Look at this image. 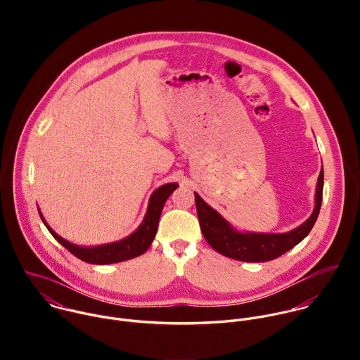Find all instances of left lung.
Segmentation results:
<instances>
[{"label": "left lung", "instance_id": "obj_1", "mask_svg": "<svg viewBox=\"0 0 360 360\" xmlns=\"http://www.w3.org/2000/svg\"><path fill=\"white\" fill-rule=\"evenodd\" d=\"M316 186V205L311 218L296 229L286 233L236 232L215 210H212L198 193H195L196 212L202 235L212 246V249L236 261L268 262L276 259L281 255L296 246L314 228L322 205L323 168L319 174Z\"/></svg>", "mask_w": 360, "mask_h": 360}]
</instances>
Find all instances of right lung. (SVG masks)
Instances as JSON below:
<instances>
[{
	"instance_id": "add662e5",
	"label": "right lung",
	"mask_w": 360,
	"mask_h": 360,
	"mask_svg": "<svg viewBox=\"0 0 360 360\" xmlns=\"http://www.w3.org/2000/svg\"><path fill=\"white\" fill-rule=\"evenodd\" d=\"M176 188H178V184H167V185L158 188L150 195L149 207H148L145 219L141 224V226L132 235L125 238L124 240L110 243V245H102V246H95V248H82V246L70 243L68 240L58 236L53 229L46 225V222L44 221L41 214H39V217H41L42 222L45 224L46 229L51 232V235H53L64 248H67L72 255H75L78 259L88 262V264H95V265L117 264V262L132 259V258H135V256L142 255L149 248L153 238H155L164 203L167 202L169 195Z\"/></svg>"
}]
</instances>
